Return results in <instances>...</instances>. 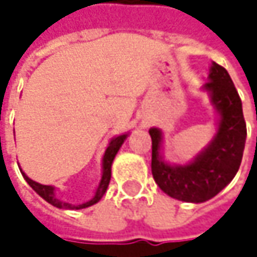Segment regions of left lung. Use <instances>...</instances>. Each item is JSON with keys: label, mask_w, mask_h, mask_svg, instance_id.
Here are the masks:
<instances>
[{"label": "left lung", "mask_w": 257, "mask_h": 257, "mask_svg": "<svg viewBox=\"0 0 257 257\" xmlns=\"http://www.w3.org/2000/svg\"><path fill=\"white\" fill-rule=\"evenodd\" d=\"M210 96L217 120L211 141L187 164H173L164 158V132L150 128L152 174L168 196L201 204L225 189L241 165L247 138L242 104L228 71L211 62L208 81L201 87Z\"/></svg>", "instance_id": "1"}]
</instances>
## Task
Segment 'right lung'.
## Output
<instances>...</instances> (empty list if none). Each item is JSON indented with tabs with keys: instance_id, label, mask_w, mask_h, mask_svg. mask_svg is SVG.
<instances>
[{
	"instance_id": "add662e5",
	"label": "right lung",
	"mask_w": 257,
	"mask_h": 257,
	"mask_svg": "<svg viewBox=\"0 0 257 257\" xmlns=\"http://www.w3.org/2000/svg\"><path fill=\"white\" fill-rule=\"evenodd\" d=\"M129 134H122V135H116L110 140L107 149H105V153L102 156V173H101V180L96 186V190L93 193V196L83 202V204H70V202H65V201H61L58 196H56V190H55V186H47V184H41V183H37L34 180H31L25 173L22 171L21 168V173L24 176V179L26 180V183L44 199L47 201L49 204H52L53 207L56 208H64V210H81V208H87L96 202L101 201V198L105 195L107 189H108V183H110V179H111V165H113V161L117 155V152L120 150L122 144L125 143V140L128 138Z\"/></svg>"
}]
</instances>
